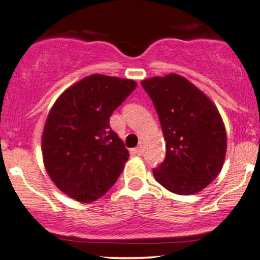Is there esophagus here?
Masks as SVG:
<instances>
[{
    "instance_id": "34e87169",
    "label": "esophagus",
    "mask_w": 260,
    "mask_h": 260,
    "mask_svg": "<svg viewBox=\"0 0 260 260\" xmlns=\"http://www.w3.org/2000/svg\"><path fill=\"white\" fill-rule=\"evenodd\" d=\"M134 153H136L137 155H142L143 153H144V148H143L142 145H139V147H137L136 149H134Z\"/></svg>"
}]
</instances>
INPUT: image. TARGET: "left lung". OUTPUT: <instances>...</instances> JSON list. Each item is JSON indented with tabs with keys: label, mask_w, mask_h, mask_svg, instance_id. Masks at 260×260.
<instances>
[{
	"label": "left lung",
	"mask_w": 260,
	"mask_h": 260,
	"mask_svg": "<svg viewBox=\"0 0 260 260\" xmlns=\"http://www.w3.org/2000/svg\"><path fill=\"white\" fill-rule=\"evenodd\" d=\"M153 100L166 140V157L153 170L155 180L181 196L201 192L221 171L226 131L221 116L204 92L178 74L142 82Z\"/></svg>",
	"instance_id": "1"
}]
</instances>
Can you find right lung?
Masks as SVG:
<instances>
[{
  "instance_id": "obj_1",
  "label": "right lung",
  "mask_w": 260,
  "mask_h": 260,
  "mask_svg": "<svg viewBox=\"0 0 260 260\" xmlns=\"http://www.w3.org/2000/svg\"><path fill=\"white\" fill-rule=\"evenodd\" d=\"M136 86L132 79L91 74L53 104L41 151L47 174L64 194L91 203L120 177L129 153L110 127V116Z\"/></svg>"
}]
</instances>
